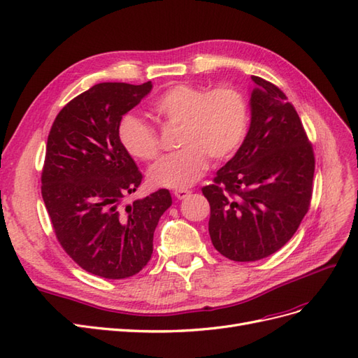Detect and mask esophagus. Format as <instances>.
<instances>
[{"mask_svg":"<svg viewBox=\"0 0 358 358\" xmlns=\"http://www.w3.org/2000/svg\"><path fill=\"white\" fill-rule=\"evenodd\" d=\"M175 197L176 199H179V200H182V199H185V197H188L189 194H191V191L189 189H187V188H179V189H175Z\"/></svg>","mask_w":358,"mask_h":358,"instance_id":"34e87169","label":"esophagus"}]
</instances>
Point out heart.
I'll return each mask as SVG.
<instances>
[{
  "mask_svg": "<svg viewBox=\"0 0 358 358\" xmlns=\"http://www.w3.org/2000/svg\"><path fill=\"white\" fill-rule=\"evenodd\" d=\"M154 110L169 125H180V150L149 169V182L162 188H185L203 176L209 158L229 159L243 142L248 128V101L233 85L213 90L176 83L154 101ZM119 142L129 155L150 161L159 154L157 129L136 115L127 113L117 124Z\"/></svg>",
  "mask_w": 358,
  "mask_h": 358,
  "instance_id": "obj_1",
  "label": "heart"
}]
</instances>
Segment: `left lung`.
<instances>
[{"instance_id":"1","label":"left lung","mask_w":358,"mask_h":358,"mask_svg":"<svg viewBox=\"0 0 358 358\" xmlns=\"http://www.w3.org/2000/svg\"><path fill=\"white\" fill-rule=\"evenodd\" d=\"M251 127L236 155L203 187L209 234L233 262L275 254L309 210L315 157L305 128L276 85L251 76Z\"/></svg>"}]
</instances>
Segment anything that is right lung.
<instances>
[{
    "label": "right lung",
    "mask_w": 358,
    "mask_h": 358,
    "mask_svg": "<svg viewBox=\"0 0 358 358\" xmlns=\"http://www.w3.org/2000/svg\"><path fill=\"white\" fill-rule=\"evenodd\" d=\"M152 83L104 82L62 107L48 137L41 197L57 239L76 264L106 279L129 278L154 251V231L171 206L169 189L122 204L142 183L117 124Z\"/></svg>",
    "instance_id": "obj_1"
}]
</instances>
